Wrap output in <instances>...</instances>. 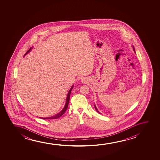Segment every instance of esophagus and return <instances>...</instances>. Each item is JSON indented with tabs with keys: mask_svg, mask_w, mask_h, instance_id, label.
<instances>
[{
	"mask_svg": "<svg viewBox=\"0 0 160 160\" xmlns=\"http://www.w3.org/2000/svg\"><path fill=\"white\" fill-rule=\"evenodd\" d=\"M82 82L83 83H85V82H86V80H85V79H82Z\"/></svg>",
	"mask_w": 160,
	"mask_h": 160,
	"instance_id": "esophagus-1",
	"label": "esophagus"
}]
</instances>
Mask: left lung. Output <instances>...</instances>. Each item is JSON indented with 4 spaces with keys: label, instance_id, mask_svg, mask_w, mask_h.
Returning a JSON list of instances; mask_svg holds the SVG:
<instances>
[{
    "label": "left lung",
    "instance_id": "obj_1",
    "mask_svg": "<svg viewBox=\"0 0 160 160\" xmlns=\"http://www.w3.org/2000/svg\"><path fill=\"white\" fill-rule=\"evenodd\" d=\"M133 49H134V51H135V50H134V47H133ZM94 107H95V109H96V110L97 112H98L99 114H101V113H100V112H98V109H97L96 107V105H94Z\"/></svg>",
    "mask_w": 160,
    "mask_h": 160
}]
</instances>
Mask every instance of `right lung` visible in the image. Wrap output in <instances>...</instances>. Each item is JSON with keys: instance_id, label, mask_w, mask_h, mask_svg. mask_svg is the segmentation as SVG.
Listing matches in <instances>:
<instances>
[{"instance_id": "add662e5", "label": "right lung", "mask_w": 160, "mask_h": 160, "mask_svg": "<svg viewBox=\"0 0 160 160\" xmlns=\"http://www.w3.org/2000/svg\"><path fill=\"white\" fill-rule=\"evenodd\" d=\"M31 49H32V48H31L29 49L27 51V52L26 53V54L24 55H26L27 53H28L29 52H30V51L31 50ZM72 88H73V86H72V87L70 88V90H69V92H68L67 97V99H66V104L64 105L63 109H62L61 112H59V113H58V114H56V115H55L54 116H51V117H49V118H40L44 119V120H45V119H57V118H60L62 115H63L64 113L66 112L67 109L68 108V104H69V99H70V93H71V91H72Z\"/></svg>"}]
</instances>
